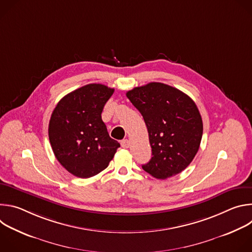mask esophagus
I'll list each match as a JSON object with an SVG mask.
<instances>
[{
  "mask_svg": "<svg viewBox=\"0 0 252 252\" xmlns=\"http://www.w3.org/2000/svg\"><path fill=\"white\" fill-rule=\"evenodd\" d=\"M129 145H130V142H129L128 139H123V140L121 141V146H122V148H124V149L129 148Z\"/></svg>",
  "mask_w": 252,
  "mask_h": 252,
  "instance_id": "esophagus-1",
  "label": "esophagus"
}]
</instances>
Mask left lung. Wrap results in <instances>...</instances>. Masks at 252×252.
<instances>
[{
	"label": "left lung",
	"instance_id": "obj_1",
	"mask_svg": "<svg viewBox=\"0 0 252 252\" xmlns=\"http://www.w3.org/2000/svg\"><path fill=\"white\" fill-rule=\"evenodd\" d=\"M126 96L145 120L153 157L142 168L165 179L186 169L198 152L203 126L195 102L161 83L128 91Z\"/></svg>",
	"mask_w": 252,
	"mask_h": 252
}]
</instances>
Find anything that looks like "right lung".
<instances>
[{"mask_svg":"<svg viewBox=\"0 0 252 252\" xmlns=\"http://www.w3.org/2000/svg\"><path fill=\"white\" fill-rule=\"evenodd\" d=\"M114 91L101 84L84 86L64 95L52 114L49 138L53 152L75 176L88 178L99 173L121 147L101 120Z\"/></svg>","mask_w":252,"mask_h":252,"instance_id":"obj_1","label":"right lung"}]
</instances>
